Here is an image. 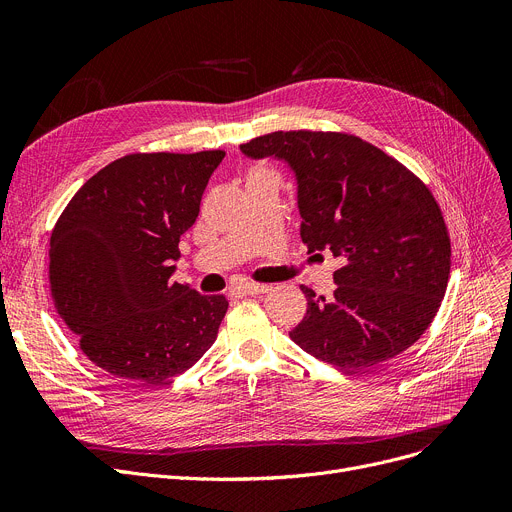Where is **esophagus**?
Wrapping results in <instances>:
<instances>
[{
    "instance_id": "1",
    "label": "esophagus",
    "mask_w": 512,
    "mask_h": 512,
    "mask_svg": "<svg viewBox=\"0 0 512 512\" xmlns=\"http://www.w3.org/2000/svg\"><path fill=\"white\" fill-rule=\"evenodd\" d=\"M238 290H240V292H245V294H265V292H270L272 288L267 286V284L247 282V284H240V286H238Z\"/></svg>"
}]
</instances>
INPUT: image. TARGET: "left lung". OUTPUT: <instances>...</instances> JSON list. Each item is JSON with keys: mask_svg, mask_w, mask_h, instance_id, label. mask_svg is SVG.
I'll use <instances>...</instances> for the list:
<instances>
[{"mask_svg": "<svg viewBox=\"0 0 512 512\" xmlns=\"http://www.w3.org/2000/svg\"><path fill=\"white\" fill-rule=\"evenodd\" d=\"M240 149L288 161L299 178L303 242L344 259L332 299L301 286L307 313L290 338L342 369H367L413 346L450 276L448 228L425 182L348 132L278 130Z\"/></svg>", "mask_w": 512, "mask_h": 512, "instance_id": "8db88e82", "label": "left lung"}]
</instances>
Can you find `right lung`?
I'll return each instance as SVG.
<instances>
[{
	"mask_svg": "<svg viewBox=\"0 0 512 512\" xmlns=\"http://www.w3.org/2000/svg\"><path fill=\"white\" fill-rule=\"evenodd\" d=\"M224 155L128 153L80 186L53 226V305L83 355L116 378L164 384L218 338L226 297L174 282L172 261Z\"/></svg>",
	"mask_w": 512,
	"mask_h": 512,
	"instance_id": "1",
	"label": "right lung"
}]
</instances>
